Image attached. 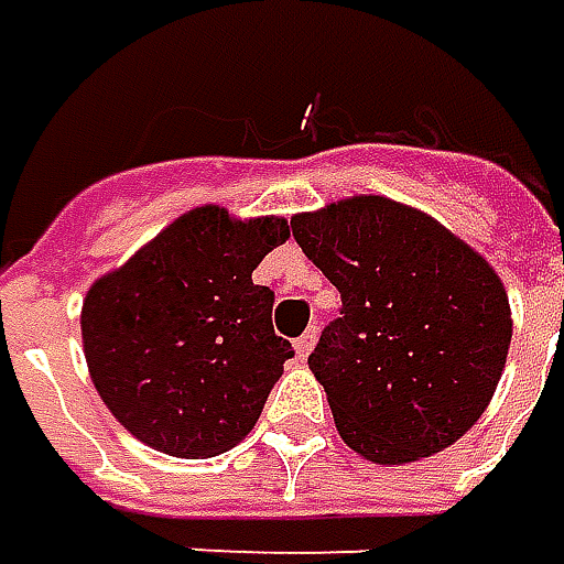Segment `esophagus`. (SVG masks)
Here are the masks:
<instances>
[{
  "instance_id": "34e87169",
  "label": "esophagus",
  "mask_w": 564,
  "mask_h": 564,
  "mask_svg": "<svg viewBox=\"0 0 564 564\" xmlns=\"http://www.w3.org/2000/svg\"><path fill=\"white\" fill-rule=\"evenodd\" d=\"M316 338H319V332L310 326L307 332H304V335H301V338L294 341V350H297V357H301V360H307L310 350H313V344H316Z\"/></svg>"
}]
</instances>
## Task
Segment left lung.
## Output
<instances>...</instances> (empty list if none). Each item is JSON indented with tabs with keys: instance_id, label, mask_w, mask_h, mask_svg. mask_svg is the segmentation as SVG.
I'll use <instances>...</instances> for the list:
<instances>
[{
	"instance_id": "left-lung-1",
	"label": "left lung",
	"mask_w": 564,
	"mask_h": 564,
	"mask_svg": "<svg viewBox=\"0 0 564 564\" xmlns=\"http://www.w3.org/2000/svg\"><path fill=\"white\" fill-rule=\"evenodd\" d=\"M301 251L341 291L310 369L335 429L369 463L449 447L481 419L512 341L500 275L429 214L354 195L291 217Z\"/></svg>"
}]
</instances>
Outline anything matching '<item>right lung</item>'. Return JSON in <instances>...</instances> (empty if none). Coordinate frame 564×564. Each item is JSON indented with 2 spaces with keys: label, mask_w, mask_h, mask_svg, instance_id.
Returning a JSON list of instances; mask_svg holds the SVG:
<instances>
[{
  "label": "right lung",
  "mask_w": 564,
  "mask_h": 564,
  "mask_svg": "<svg viewBox=\"0 0 564 564\" xmlns=\"http://www.w3.org/2000/svg\"><path fill=\"white\" fill-rule=\"evenodd\" d=\"M289 220H236L204 204L86 291L79 328L98 397L142 444L207 459L254 429L294 357L273 332L275 294L257 263Z\"/></svg>",
  "instance_id": "add662e5"
}]
</instances>
